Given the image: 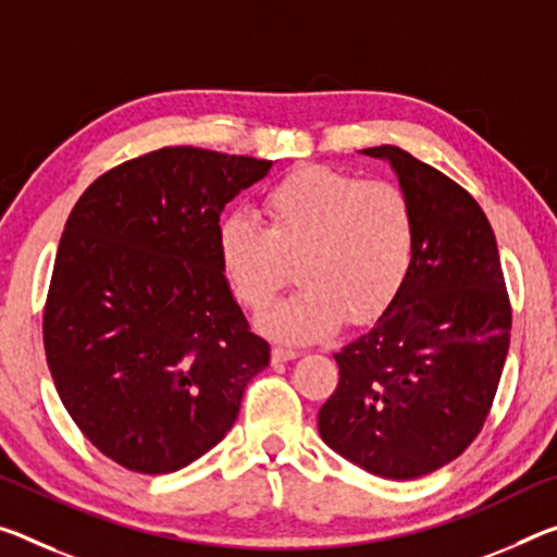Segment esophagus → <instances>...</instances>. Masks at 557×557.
Segmentation results:
<instances>
[{
	"label": "esophagus",
	"instance_id": "1",
	"mask_svg": "<svg viewBox=\"0 0 557 557\" xmlns=\"http://www.w3.org/2000/svg\"><path fill=\"white\" fill-rule=\"evenodd\" d=\"M299 357V351L297 349H293V347H275L272 349V361H289V359H297Z\"/></svg>",
	"mask_w": 557,
	"mask_h": 557
}]
</instances>
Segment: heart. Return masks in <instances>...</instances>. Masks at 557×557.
<instances>
[{
	"label": "heart",
	"mask_w": 557,
	"mask_h": 557,
	"mask_svg": "<svg viewBox=\"0 0 557 557\" xmlns=\"http://www.w3.org/2000/svg\"><path fill=\"white\" fill-rule=\"evenodd\" d=\"M264 227L245 215L220 223L218 255L237 302L264 312L295 277L302 287L262 326L310 342L344 322L376 320L413 260V210L399 185L330 165L287 173L262 196Z\"/></svg>",
	"instance_id": "obj_1"
}]
</instances>
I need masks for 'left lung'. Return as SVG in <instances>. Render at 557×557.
Segmentation results:
<instances>
[{
  "label": "left lung",
  "mask_w": 557,
  "mask_h": 557,
  "mask_svg": "<svg viewBox=\"0 0 557 557\" xmlns=\"http://www.w3.org/2000/svg\"><path fill=\"white\" fill-rule=\"evenodd\" d=\"M386 158L413 210V260L372 330L334 359L339 384L317 413L347 461L409 481L461 456L488 419L510 344V297L479 202L396 146Z\"/></svg>",
  "instance_id": "obj_1"
}]
</instances>
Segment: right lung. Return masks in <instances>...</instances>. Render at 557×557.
<instances>
[{
    "label": "right lung",
    "instance_id": "add662e5",
    "mask_svg": "<svg viewBox=\"0 0 557 557\" xmlns=\"http://www.w3.org/2000/svg\"><path fill=\"white\" fill-rule=\"evenodd\" d=\"M270 161L165 146L106 171L69 215L44 351L82 434L136 473H173L223 441L270 344L218 255L225 202Z\"/></svg>",
    "mask_w": 557,
    "mask_h": 557
}]
</instances>
